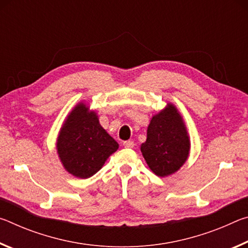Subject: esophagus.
Masks as SVG:
<instances>
[{
    "mask_svg": "<svg viewBox=\"0 0 248 248\" xmlns=\"http://www.w3.org/2000/svg\"><path fill=\"white\" fill-rule=\"evenodd\" d=\"M124 148H128V149H132L133 146H134V143H133V141H124Z\"/></svg>",
    "mask_w": 248,
    "mask_h": 248,
    "instance_id": "34e87169",
    "label": "esophagus"
}]
</instances>
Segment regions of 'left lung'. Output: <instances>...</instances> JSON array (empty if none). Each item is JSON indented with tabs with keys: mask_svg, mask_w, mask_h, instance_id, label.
Returning <instances> with one entry per match:
<instances>
[{
	"mask_svg": "<svg viewBox=\"0 0 248 248\" xmlns=\"http://www.w3.org/2000/svg\"><path fill=\"white\" fill-rule=\"evenodd\" d=\"M189 151L190 140L183 117L169 103L151 119L146 141L141 144L142 155L155 175L166 177L186 163Z\"/></svg>",
	"mask_w": 248,
	"mask_h": 248,
	"instance_id": "8db88e82",
	"label": "left lung"
}]
</instances>
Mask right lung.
<instances>
[{"mask_svg":"<svg viewBox=\"0 0 248 248\" xmlns=\"http://www.w3.org/2000/svg\"><path fill=\"white\" fill-rule=\"evenodd\" d=\"M118 148L100 125L97 114L83 102L66 116L57 139V152L64 170L83 179L97 173Z\"/></svg>","mask_w":248,"mask_h":248,"instance_id":"obj_1","label":"right lung"}]
</instances>
